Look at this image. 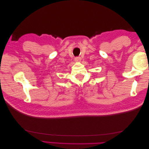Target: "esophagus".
<instances>
[{"mask_svg":"<svg viewBox=\"0 0 149 149\" xmlns=\"http://www.w3.org/2000/svg\"><path fill=\"white\" fill-rule=\"evenodd\" d=\"M74 60H75V61H76V62H78V61H79L81 60V58H80V57H76V58H74Z\"/></svg>","mask_w":149,"mask_h":149,"instance_id":"esophagus-1","label":"esophagus"}]
</instances>
